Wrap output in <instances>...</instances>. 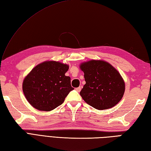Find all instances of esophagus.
<instances>
[{
    "label": "esophagus",
    "instance_id": "34e87169",
    "mask_svg": "<svg viewBox=\"0 0 151 151\" xmlns=\"http://www.w3.org/2000/svg\"><path fill=\"white\" fill-rule=\"evenodd\" d=\"M76 91H78V92H80L81 91V87H78V88H76Z\"/></svg>",
    "mask_w": 151,
    "mask_h": 151
}]
</instances>
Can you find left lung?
<instances>
[{
    "label": "left lung",
    "instance_id": "left-lung-1",
    "mask_svg": "<svg viewBox=\"0 0 151 151\" xmlns=\"http://www.w3.org/2000/svg\"><path fill=\"white\" fill-rule=\"evenodd\" d=\"M86 84L80 95L86 103L99 110L109 109L123 98L124 81L119 72L102 60H91L80 65Z\"/></svg>",
    "mask_w": 151,
    "mask_h": 151
}]
</instances>
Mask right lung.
Masks as SVG:
<instances>
[{"label": "right lung", "mask_w": 151, "mask_h": 151, "mask_svg": "<svg viewBox=\"0 0 151 151\" xmlns=\"http://www.w3.org/2000/svg\"><path fill=\"white\" fill-rule=\"evenodd\" d=\"M69 65L56 61H45L32 69L22 82V91L31 106L49 111L62 104L74 89L70 78L65 76Z\"/></svg>", "instance_id": "obj_1"}]
</instances>
